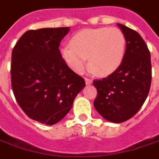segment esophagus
Listing matches in <instances>:
<instances>
[{
	"label": "esophagus",
	"mask_w": 159,
	"mask_h": 159,
	"mask_svg": "<svg viewBox=\"0 0 159 159\" xmlns=\"http://www.w3.org/2000/svg\"><path fill=\"white\" fill-rule=\"evenodd\" d=\"M85 81L87 85H90L92 83V80L91 79H89V78H85Z\"/></svg>",
	"instance_id": "1"
}]
</instances>
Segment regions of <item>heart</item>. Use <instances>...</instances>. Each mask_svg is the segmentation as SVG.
<instances>
[{
  "label": "heart",
  "mask_w": 159,
  "mask_h": 159,
  "mask_svg": "<svg viewBox=\"0 0 159 159\" xmlns=\"http://www.w3.org/2000/svg\"><path fill=\"white\" fill-rule=\"evenodd\" d=\"M126 47V37L119 29H87L76 33L70 40V46L63 47L61 52L75 71H82L89 58V69L95 74L104 76L120 66Z\"/></svg>",
  "instance_id": "1"
}]
</instances>
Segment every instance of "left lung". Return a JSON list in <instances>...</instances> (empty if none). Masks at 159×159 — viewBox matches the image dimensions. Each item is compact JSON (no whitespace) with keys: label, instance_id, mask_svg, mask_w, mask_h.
<instances>
[{"label":"left lung","instance_id":"obj_1","mask_svg":"<svg viewBox=\"0 0 159 159\" xmlns=\"http://www.w3.org/2000/svg\"><path fill=\"white\" fill-rule=\"evenodd\" d=\"M118 25L127 40L124 60L108 77L93 80L98 92L94 107L113 123L132 118L144 104L151 85L150 52L146 42L136 30Z\"/></svg>","mask_w":159,"mask_h":159}]
</instances>
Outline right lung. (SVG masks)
Returning <instances> with one entry per match:
<instances>
[{
	"label": "right lung",
	"instance_id": "1",
	"mask_svg": "<svg viewBox=\"0 0 159 159\" xmlns=\"http://www.w3.org/2000/svg\"><path fill=\"white\" fill-rule=\"evenodd\" d=\"M69 27L27 30L11 52V88L19 106L30 119L54 125L72 108L86 86L59 50Z\"/></svg>",
	"mask_w": 159,
	"mask_h": 159
}]
</instances>
